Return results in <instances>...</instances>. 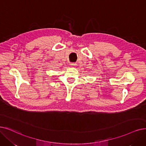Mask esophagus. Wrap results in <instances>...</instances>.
I'll return each instance as SVG.
<instances>
[{
  "mask_svg": "<svg viewBox=\"0 0 146 146\" xmlns=\"http://www.w3.org/2000/svg\"><path fill=\"white\" fill-rule=\"evenodd\" d=\"M76 65H77L76 63H74V62H72V63H71V64H70L71 66H76Z\"/></svg>",
  "mask_w": 146,
  "mask_h": 146,
  "instance_id": "34e87169",
  "label": "esophagus"
}]
</instances>
